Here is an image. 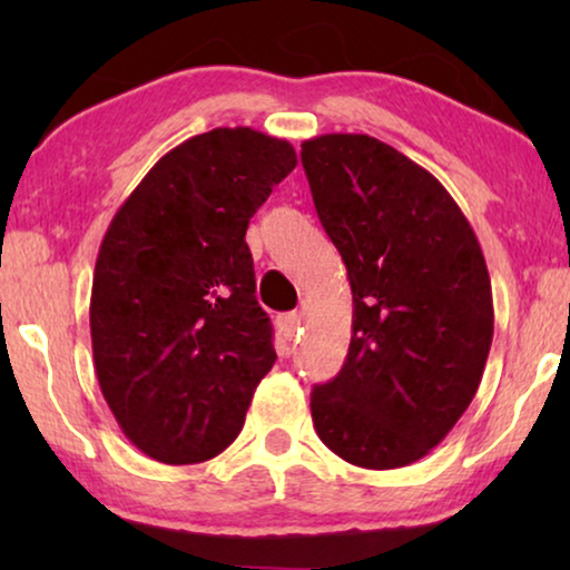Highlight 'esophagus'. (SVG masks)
I'll list each match as a JSON object with an SVG mask.
<instances>
[{"label":"esophagus","instance_id":"obj_1","mask_svg":"<svg viewBox=\"0 0 570 570\" xmlns=\"http://www.w3.org/2000/svg\"><path fill=\"white\" fill-rule=\"evenodd\" d=\"M301 326H303V314H298V311L279 316V330H283V334H285L287 340H293L295 334L301 332Z\"/></svg>","mask_w":570,"mask_h":570}]
</instances>
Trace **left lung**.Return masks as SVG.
<instances>
[{"label": "left lung", "mask_w": 570, "mask_h": 570, "mask_svg": "<svg viewBox=\"0 0 570 570\" xmlns=\"http://www.w3.org/2000/svg\"><path fill=\"white\" fill-rule=\"evenodd\" d=\"M311 194L353 291V337L311 417L334 454L407 466L470 407L493 342V291L470 220L443 184L368 135L301 145Z\"/></svg>", "instance_id": "left-lung-1"}]
</instances>
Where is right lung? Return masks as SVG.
Here are the masks:
<instances>
[{"label": "right lung", "mask_w": 570, "mask_h": 570, "mask_svg": "<svg viewBox=\"0 0 570 570\" xmlns=\"http://www.w3.org/2000/svg\"><path fill=\"white\" fill-rule=\"evenodd\" d=\"M295 163L287 139L205 131L163 155L108 225L92 275V361L116 423L155 462L197 464L228 449L277 361L246 228Z\"/></svg>", "instance_id": "obj_1"}]
</instances>
